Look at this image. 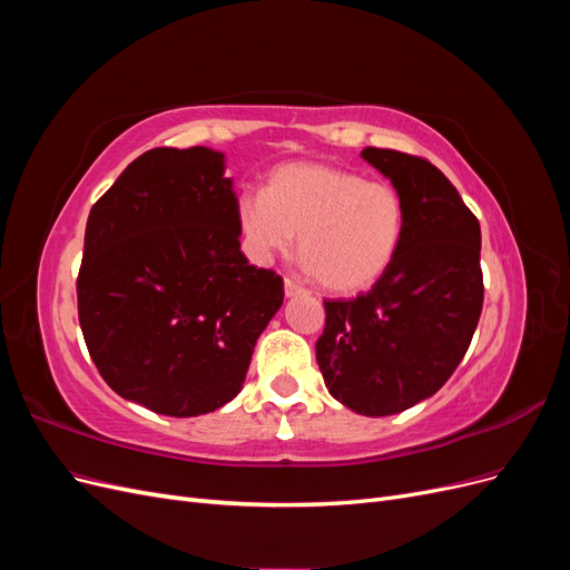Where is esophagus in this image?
I'll return each instance as SVG.
<instances>
[{
  "instance_id": "1",
  "label": "esophagus",
  "mask_w": 570,
  "mask_h": 570,
  "mask_svg": "<svg viewBox=\"0 0 570 570\" xmlns=\"http://www.w3.org/2000/svg\"><path fill=\"white\" fill-rule=\"evenodd\" d=\"M285 295L287 297H297V295H306V287H302L297 281L285 278Z\"/></svg>"
}]
</instances>
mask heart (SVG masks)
I'll use <instances>...</instances> for the list:
<instances>
[{
  "mask_svg": "<svg viewBox=\"0 0 570 570\" xmlns=\"http://www.w3.org/2000/svg\"><path fill=\"white\" fill-rule=\"evenodd\" d=\"M235 216L254 262L292 252L299 235L306 271L340 295L381 281L406 233V204L394 185L316 161L275 168L266 193L237 197Z\"/></svg>",
  "mask_w": 570,
  "mask_h": 570,
  "instance_id": "heart-1",
  "label": "heart"
}]
</instances>
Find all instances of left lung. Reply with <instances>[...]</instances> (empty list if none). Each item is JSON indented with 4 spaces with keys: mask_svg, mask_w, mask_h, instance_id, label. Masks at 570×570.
Returning a JSON list of instances; mask_svg holds the SVG:
<instances>
[{
    "mask_svg": "<svg viewBox=\"0 0 570 570\" xmlns=\"http://www.w3.org/2000/svg\"><path fill=\"white\" fill-rule=\"evenodd\" d=\"M361 157L402 193L406 233L368 292L325 302L316 361L337 402L392 416L433 396L469 350L485 292L480 223L430 161L377 147Z\"/></svg>",
    "mask_w": 570,
    "mask_h": 570,
    "instance_id": "1",
    "label": "left lung"
}]
</instances>
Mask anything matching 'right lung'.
<instances>
[{"mask_svg":"<svg viewBox=\"0 0 570 570\" xmlns=\"http://www.w3.org/2000/svg\"><path fill=\"white\" fill-rule=\"evenodd\" d=\"M226 157L157 147L92 206L78 318L107 385L164 416H202L243 390L283 278L239 249Z\"/></svg>","mask_w":570,"mask_h":570,"instance_id":"add662e5","label":"right lung"}]
</instances>
